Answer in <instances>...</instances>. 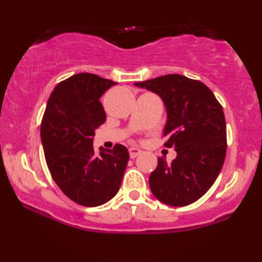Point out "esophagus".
Instances as JSON below:
<instances>
[{
  "instance_id": "obj_1",
  "label": "esophagus",
  "mask_w": 262,
  "mask_h": 262,
  "mask_svg": "<svg viewBox=\"0 0 262 262\" xmlns=\"http://www.w3.org/2000/svg\"><path fill=\"white\" fill-rule=\"evenodd\" d=\"M140 154H141V150L139 148H135V146H133V148H129V155H130L132 159L137 158V156Z\"/></svg>"
}]
</instances>
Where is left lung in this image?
Segmentation results:
<instances>
[{
  "instance_id": "left-lung-1",
  "label": "left lung",
  "mask_w": 262,
  "mask_h": 262,
  "mask_svg": "<svg viewBox=\"0 0 262 262\" xmlns=\"http://www.w3.org/2000/svg\"><path fill=\"white\" fill-rule=\"evenodd\" d=\"M134 85L160 96L167 112L164 145L177 152L171 164L158 159L149 177L152 194L172 207L196 202L223 167L227 152L223 108L204 83L182 75H165Z\"/></svg>"
}]
</instances>
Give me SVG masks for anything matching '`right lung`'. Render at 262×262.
<instances>
[{"label":"right lung","mask_w":262,"mask_h":262,"mask_svg":"<svg viewBox=\"0 0 262 262\" xmlns=\"http://www.w3.org/2000/svg\"><path fill=\"white\" fill-rule=\"evenodd\" d=\"M113 81L81 73L59 82L48 100L40 125L45 161L59 188L85 207L116 196L129 160L128 149H93L95 130L106 121L101 96Z\"/></svg>","instance_id":"obj_1"}]
</instances>
